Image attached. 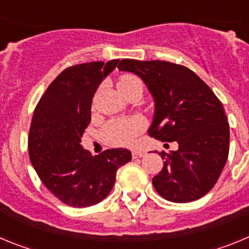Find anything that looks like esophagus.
Here are the masks:
<instances>
[{
  "mask_svg": "<svg viewBox=\"0 0 249 249\" xmlns=\"http://www.w3.org/2000/svg\"><path fill=\"white\" fill-rule=\"evenodd\" d=\"M146 155L143 151H132V157L133 158H141Z\"/></svg>",
  "mask_w": 249,
  "mask_h": 249,
  "instance_id": "34e87169",
  "label": "esophagus"
}]
</instances>
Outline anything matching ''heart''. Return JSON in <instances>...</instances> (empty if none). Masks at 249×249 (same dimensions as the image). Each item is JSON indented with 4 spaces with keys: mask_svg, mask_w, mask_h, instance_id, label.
Masks as SVG:
<instances>
[{
    "mask_svg": "<svg viewBox=\"0 0 249 249\" xmlns=\"http://www.w3.org/2000/svg\"><path fill=\"white\" fill-rule=\"evenodd\" d=\"M117 89L123 96L131 92H143V82L133 73L121 74L117 81ZM142 131V124L137 120L111 121L103 127L101 135L106 143L111 146H129L133 143Z\"/></svg>",
    "mask_w": 249,
    "mask_h": 249,
    "instance_id": "heart-1",
    "label": "heart"
}]
</instances>
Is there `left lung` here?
Returning <instances> with one entry per match:
<instances>
[{"label": "left lung", "mask_w": 249, "mask_h": 249, "mask_svg": "<svg viewBox=\"0 0 249 249\" xmlns=\"http://www.w3.org/2000/svg\"><path fill=\"white\" fill-rule=\"evenodd\" d=\"M120 71L140 76L155 100L148 135L177 142L162 152L163 168L152 183L167 201L199 199L218 181L230 152V124L223 105L190 68L166 61L122 59Z\"/></svg>", "instance_id": "8db88e82"}]
</instances>
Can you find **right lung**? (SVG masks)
I'll list each match as a JSON object with an SVG mask.
<instances>
[{
	"instance_id": "obj_1",
	"label": "right lung",
	"mask_w": 249,
	"mask_h": 249,
	"mask_svg": "<svg viewBox=\"0 0 249 249\" xmlns=\"http://www.w3.org/2000/svg\"><path fill=\"white\" fill-rule=\"evenodd\" d=\"M118 59L66 68L39 100L28 135L32 166L46 188L71 207H89L105 199L121 166L132 160L126 148L92 156L81 146L91 122L92 98Z\"/></svg>"
}]
</instances>
